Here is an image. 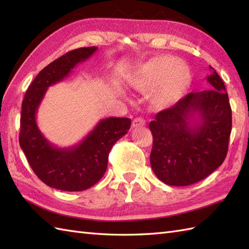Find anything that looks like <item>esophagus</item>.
I'll return each instance as SVG.
<instances>
[{"label": "esophagus", "instance_id": "obj_1", "mask_svg": "<svg viewBox=\"0 0 249 249\" xmlns=\"http://www.w3.org/2000/svg\"><path fill=\"white\" fill-rule=\"evenodd\" d=\"M144 125H145V121L142 119V118H136L133 121V124H131V126H133V128L142 127V126H144Z\"/></svg>", "mask_w": 249, "mask_h": 249}]
</instances>
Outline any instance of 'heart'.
I'll return each instance as SVG.
<instances>
[{"instance_id":"1","label":"heart","mask_w":249,"mask_h":249,"mask_svg":"<svg viewBox=\"0 0 249 249\" xmlns=\"http://www.w3.org/2000/svg\"><path fill=\"white\" fill-rule=\"evenodd\" d=\"M192 82V73L184 63L171 56L158 55L140 66L131 78L133 89L150 92L153 109L171 108L182 99Z\"/></svg>"}]
</instances>
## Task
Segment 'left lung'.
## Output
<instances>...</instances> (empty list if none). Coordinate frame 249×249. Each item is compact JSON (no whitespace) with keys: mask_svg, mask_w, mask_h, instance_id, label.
Returning a JSON list of instances; mask_svg holds the SVG:
<instances>
[{"mask_svg":"<svg viewBox=\"0 0 249 249\" xmlns=\"http://www.w3.org/2000/svg\"><path fill=\"white\" fill-rule=\"evenodd\" d=\"M210 89L187 94L173 107L158 112L149 127L150 156L155 176L171 186L203 179L224 162L232 128L225 83L213 67Z\"/></svg>","mask_w":249,"mask_h":249,"instance_id":"1","label":"left lung"}]
</instances>
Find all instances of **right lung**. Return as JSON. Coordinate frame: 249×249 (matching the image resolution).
<instances>
[{
	"mask_svg": "<svg viewBox=\"0 0 249 249\" xmlns=\"http://www.w3.org/2000/svg\"><path fill=\"white\" fill-rule=\"evenodd\" d=\"M96 51L97 47H87L67 52L46 66L24 95L19 143L36 176L52 188L81 192L92 187L107 170L111 147L130 128V119H104L79 143L57 147L37 126V110L48 88L61 82Z\"/></svg>",
	"mask_w": 249,
	"mask_h": 249,
	"instance_id": "right-lung-1",
	"label": "right lung"
}]
</instances>
